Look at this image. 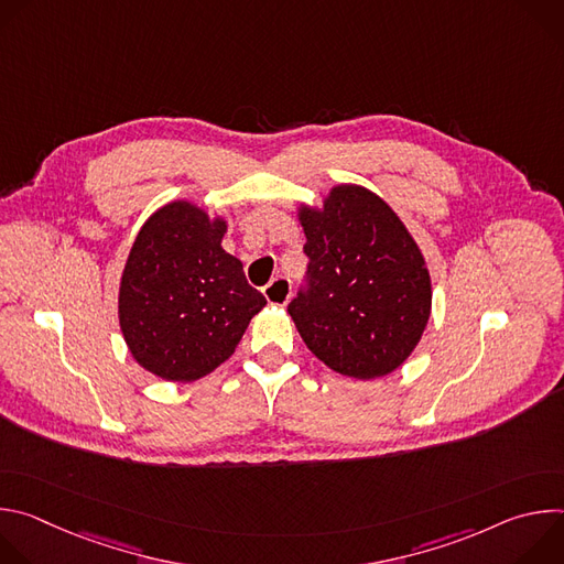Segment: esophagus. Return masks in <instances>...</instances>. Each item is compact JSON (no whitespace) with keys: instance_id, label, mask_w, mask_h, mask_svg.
<instances>
[{"instance_id":"esophagus-1","label":"esophagus","mask_w":564,"mask_h":564,"mask_svg":"<svg viewBox=\"0 0 564 564\" xmlns=\"http://www.w3.org/2000/svg\"><path fill=\"white\" fill-rule=\"evenodd\" d=\"M263 294L268 299V303L272 305H285L290 301V294H292V283L290 279L285 276H274L265 288H263Z\"/></svg>"}]
</instances>
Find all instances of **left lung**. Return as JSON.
Masks as SVG:
<instances>
[{
  "instance_id": "left-lung-1",
  "label": "left lung",
  "mask_w": 564,
  "mask_h": 564,
  "mask_svg": "<svg viewBox=\"0 0 564 564\" xmlns=\"http://www.w3.org/2000/svg\"><path fill=\"white\" fill-rule=\"evenodd\" d=\"M305 283L288 312L328 368L375 379L409 359L431 316V276L399 216L372 192L339 185L301 207Z\"/></svg>"
}]
</instances>
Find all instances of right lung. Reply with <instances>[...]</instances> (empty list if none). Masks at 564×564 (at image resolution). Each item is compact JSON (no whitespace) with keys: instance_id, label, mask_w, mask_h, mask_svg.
<instances>
[{"instance_id":"obj_1","label":"right lung","mask_w":564,"mask_h":564,"mask_svg":"<svg viewBox=\"0 0 564 564\" xmlns=\"http://www.w3.org/2000/svg\"><path fill=\"white\" fill-rule=\"evenodd\" d=\"M227 225L176 200L160 207L129 252L118 314L133 359L167 381H194L238 346L265 296L220 248Z\"/></svg>"}]
</instances>
